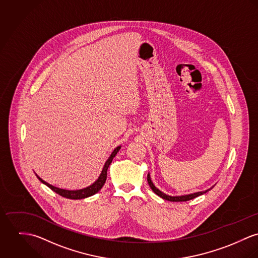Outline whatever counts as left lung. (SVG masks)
Returning <instances> with one entry per match:
<instances>
[{
    "label": "left lung",
    "instance_id": "8db88e82",
    "mask_svg": "<svg viewBox=\"0 0 258 258\" xmlns=\"http://www.w3.org/2000/svg\"><path fill=\"white\" fill-rule=\"evenodd\" d=\"M147 182H148L149 187L151 188V190H152L156 195H158L159 197H161V198L164 199V200L170 201V202H185V201L192 200V199H194V198H196V197H198V196H201V195L207 193L208 191H210L211 189H213V188L215 187V185H214V186H212L211 188H209V189H207V190H205V191H200V192H196V193H192V194L181 195V196H170V195H167V194L163 193L162 191H160L158 188L155 187V185H154L153 182L151 181V178H150V174H149V173L147 174Z\"/></svg>",
    "mask_w": 258,
    "mask_h": 258
}]
</instances>
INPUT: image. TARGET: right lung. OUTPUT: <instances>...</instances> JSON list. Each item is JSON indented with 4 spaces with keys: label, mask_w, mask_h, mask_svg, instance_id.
<instances>
[{
    "label": "right lung",
    "mask_w": 258,
    "mask_h": 258,
    "mask_svg": "<svg viewBox=\"0 0 258 258\" xmlns=\"http://www.w3.org/2000/svg\"><path fill=\"white\" fill-rule=\"evenodd\" d=\"M120 145L116 146L114 151L111 153L110 157L108 158V160L105 162L104 164V167H103V170L101 172L100 176L98 177V179L93 183L91 184L90 186H88L86 188H83V189H79V190H66V189H61V188H58L55 187L47 182H45L44 180H42L37 174L36 177L38 178V180L43 183L44 185H46L48 188H50L52 191H54L55 193H57L58 195L64 197V198H67V199H72V200H79V199H84V198H88V197H91L93 196L94 194L98 193L102 187L104 186L106 180H107V172H108V168L109 166L111 165L114 157L116 155V153L118 152V150L120 149Z\"/></svg>",
    "instance_id": "add662e5"
}]
</instances>
